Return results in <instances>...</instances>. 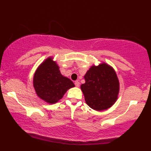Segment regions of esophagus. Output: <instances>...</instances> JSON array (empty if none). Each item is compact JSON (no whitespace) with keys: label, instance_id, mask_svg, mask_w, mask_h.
Wrapping results in <instances>:
<instances>
[{"label":"esophagus","instance_id":"34e87169","mask_svg":"<svg viewBox=\"0 0 151 151\" xmlns=\"http://www.w3.org/2000/svg\"><path fill=\"white\" fill-rule=\"evenodd\" d=\"M79 85H80V83H79V82L78 81H75V85L77 87H79Z\"/></svg>","mask_w":151,"mask_h":151}]
</instances>
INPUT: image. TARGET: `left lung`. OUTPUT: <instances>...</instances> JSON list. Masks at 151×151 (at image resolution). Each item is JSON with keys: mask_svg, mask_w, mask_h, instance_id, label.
<instances>
[{"mask_svg": "<svg viewBox=\"0 0 151 151\" xmlns=\"http://www.w3.org/2000/svg\"><path fill=\"white\" fill-rule=\"evenodd\" d=\"M81 89L87 105L96 111L108 109L116 101L119 82L115 70L106 63L93 66L84 76Z\"/></svg>", "mask_w": 151, "mask_h": 151, "instance_id": "1", "label": "left lung"}]
</instances>
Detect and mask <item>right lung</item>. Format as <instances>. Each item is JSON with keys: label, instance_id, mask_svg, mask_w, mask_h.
Instances as JSON below:
<instances>
[{"label": "right lung", "instance_id": "1", "mask_svg": "<svg viewBox=\"0 0 151 151\" xmlns=\"http://www.w3.org/2000/svg\"><path fill=\"white\" fill-rule=\"evenodd\" d=\"M37 95L45 101L55 104L63 98L73 83L60 73L56 63L48 58L37 69L33 79Z\"/></svg>", "mask_w": 151, "mask_h": 151}]
</instances>
